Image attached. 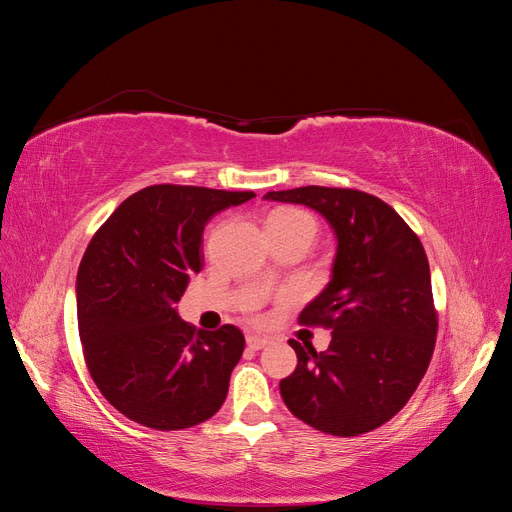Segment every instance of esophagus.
<instances>
[{"mask_svg":"<svg viewBox=\"0 0 512 512\" xmlns=\"http://www.w3.org/2000/svg\"><path fill=\"white\" fill-rule=\"evenodd\" d=\"M267 344H269V337L265 335H247V346L252 350H262Z\"/></svg>","mask_w":512,"mask_h":512,"instance_id":"obj_1","label":"esophagus"}]
</instances>
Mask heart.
<instances>
[{"label": "heart", "instance_id": "b5f03b06", "mask_svg": "<svg viewBox=\"0 0 512 512\" xmlns=\"http://www.w3.org/2000/svg\"><path fill=\"white\" fill-rule=\"evenodd\" d=\"M267 228H280V230H290V228H307L312 230L316 235V220L312 215L301 211V209H292V207H284L277 209L269 215L267 220Z\"/></svg>", "mask_w": 512, "mask_h": 512}]
</instances>
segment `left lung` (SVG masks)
Here are the masks:
<instances>
[{
	"label": "left lung",
	"mask_w": 512,
	"mask_h": 512,
	"mask_svg": "<svg viewBox=\"0 0 512 512\" xmlns=\"http://www.w3.org/2000/svg\"><path fill=\"white\" fill-rule=\"evenodd\" d=\"M265 200L305 205L335 232L331 282L307 303L301 324L331 329V344L290 339L297 369L280 382L288 410L322 433L359 436L384 425L416 391L436 346L423 243L384 200L348 188H294Z\"/></svg>",
	"instance_id": "8db88e82"
}]
</instances>
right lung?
<instances>
[{
    "label": "right lung",
    "instance_id": "1",
    "mask_svg": "<svg viewBox=\"0 0 512 512\" xmlns=\"http://www.w3.org/2000/svg\"><path fill=\"white\" fill-rule=\"evenodd\" d=\"M254 196L149 185L91 239L76 275L83 354L100 393L130 421L173 431L222 408L245 337L232 324L196 333L175 303L203 269L207 222Z\"/></svg>",
    "mask_w": 512,
    "mask_h": 512
}]
</instances>
